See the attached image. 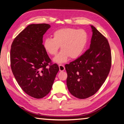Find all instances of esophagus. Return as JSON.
Wrapping results in <instances>:
<instances>
[{"mask_svg":"<svg viewBox=\"0 0 124 124\" xmlns=\"http://www.w3.org/2000/svg\"><path fill=\"white\" fill-rule=\"evenodd\" d=\"M59 70L60 71H63L65 70V67L64 66L62 65V64H60L59 65Z\"/></svg>","mask_w":124,"mask_h":124,"instance_id":"obj_1","label":"esophagus"}]
</instances>
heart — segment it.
Instances as JSON below:
<instances>
[{"label": "heart", "mask_w": 124, "mask_h": 124, "mask_svg": "<svg viewBox=\"0 0 124 124\" xmlns=\"http://www.w3.org/2000/svg\"><path fill=\"white\" fill-rule=\"evenodd\" d=\"M88 42V34L83 29L62 28L53 33V38H46L43 47L50 55H55L60 47L61 51L53 58L54 62L61 64L68 61L69 57L76 59L80 56Z\"/></svg>", "instance_id": "heart-1"}]
</instances>
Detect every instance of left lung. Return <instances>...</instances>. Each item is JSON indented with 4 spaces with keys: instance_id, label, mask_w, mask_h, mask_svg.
Instances as JSON below:
<instances>
[{
    "instance_id": "1",
    "label": "left lung",
    "mask_w": 124,
    "mask_h": 124,
    "mask_svg": "<svg viewBox=\"0 0 124 124\" xmlns=\"http://www.w3.org/2000/svg\"><path fill=\"white\" fill-rule=\"evenodd\" d=\"M90 26L93 34L90 48L80 58L65 65L68 90L80 99L88 98L97 92L105 81L112 63L107 40L96 28Z\"/></svg>"
}]
</instances>
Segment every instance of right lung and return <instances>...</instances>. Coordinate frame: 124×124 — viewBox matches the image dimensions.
Segmentation results:
<instances>
[{
    "mask_svg": "<svg viewBox=\"0 0 124 124\" xmlns=\"http://www.w3.org/2000/svg\"><path fill=\"white\" fill-rule=\"evenodd\" d=\"M50 28L46 23L31 24L15 38L10 50L12 72L19 85L29 96L41 98L51 90L59 71L44 49L43 36Z\"/></svg>",
    "mask_w": 124,
    "mask_h": 124,
    "instance_id": "1",
    "label": "right lung"
}]
</instances>
